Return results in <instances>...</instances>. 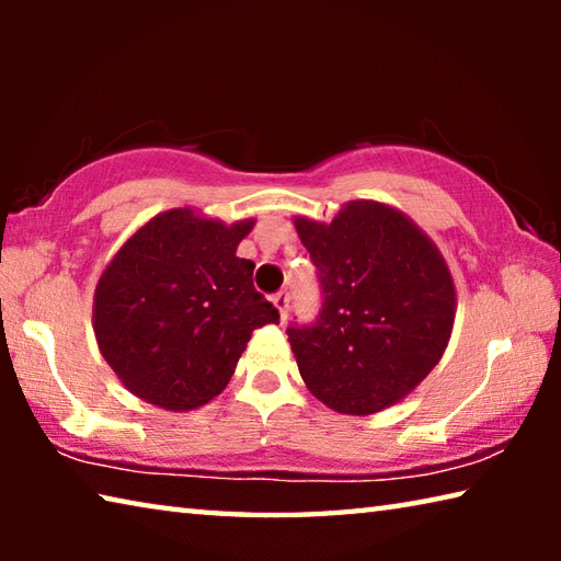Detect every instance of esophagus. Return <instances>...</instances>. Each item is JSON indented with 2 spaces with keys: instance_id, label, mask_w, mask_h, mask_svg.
Returning a JSON list of instances; mask_svg holds the SVG:
<instances>
[{
  "instance_id": "esophagus-1",
  "label": "esophagus",
  "mask_w": 561,
  "mask_h": 561,
  "mask_svg": "<svg viewBox=\"0 0 561 561\" xmlns=\"http://www.w3.org/2000/svg\"><path fill=\"white\" fill-rule=\"evenodd\" d=\"M272 304H274V307H277L279 317L287 319V311H289V294L284 291V289L277 291V294H274V297H272Z\"/></svg>"
}]
</instances>
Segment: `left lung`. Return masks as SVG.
<instances>
[{
  "mask_svg": "<svg viewBox=\"0 0 561 561\" xmlns=\"http://www.w3.org/2000/svg\"><path fill=\"white\" fill-rule=\"evenodd\" d=\"M294 227L324 291L317 324L287 329L304 383L344 415L401 403L453 334L458 299L440 250L376 201H351L331 222L297 215Z\"/></svg>",
  "mask_w": 561,
  "mask_h": 561,
  "instance_id": "obj_1",
  "label": "left lung"
}]
</instances>
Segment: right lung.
<instances>
[{"label": "right lung", "mask_w": 561, "mask_h": 561, "mask_svg": "<svg viewBox=\"0 0 561 561\" xmlns=\"http://www.w3.org/2000/svg\"><path fill=\"white\" fill-rule=\"evenodd\" d=\"M254 220L225 225L173 207L140 225L101 272L93 334L133 396L185 413L225 391L252 331L279 311L254 291L237 247Z\"/></svg>", "instance_id": "add662e5"}]
</instances>
